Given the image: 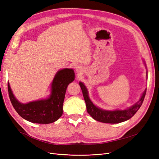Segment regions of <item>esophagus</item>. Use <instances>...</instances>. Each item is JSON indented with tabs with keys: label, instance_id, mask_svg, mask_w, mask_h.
<instances>
[{
	"label": "esophagus",
	"instance_id": "1",
	"mask_svg": "<svg viewBox=\"0 0 159 159\" xmlns=\"http://www.w3.org/2000/svg\"><path fill=\"white\" fill-rule=\"evenodd\" d=\"M75 71L78 74H80L84 71V68L81 65H77L75 67Z\"/></svg>",
	"mask_w": 159,
	"mask_h": 159
}]
</instances>
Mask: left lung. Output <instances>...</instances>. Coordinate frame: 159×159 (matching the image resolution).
I'll return each instance as SVG.
<instances>
[{
  "instance_id": "obj_1",
  "label": "left lung",
  "mask_w": 159,
  "mask_h": 159,
  "mask_svg": "<svg viewBox=\"0 0 159 159\" xmlns=\"http://www.w3.org/2000/svg\"><path fill=\"white\" fill-rule=\"evenodd\" d=\"M145 65V68L146 65L145 61L143 60ZM146 79L148 80V71L146 72ZM80 85L81 87L82 93H83L84 98L86 104L87 111L88 113L96 120L99 122L105 123H111L116 124L124 122L130 119L141 107L146 93V89L143 92L142 96L139 100L133 104L130 107L125 110H107L94 105V103L89 96V92L86 86L82 82H80Z\"/></svg>"
}]
</instances>
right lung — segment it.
<instances>
[{"label": "right lung", "mask_w": 159, "mask_h": 159, "mask_svg": "<svg viewBox=\"0 0 159 159\" xmlns=\"http://www.w3.org/2000/svg\"><path fill=\"white\" fill-rule=\"evenodd\" d=\"M74 79L75 73L72 68L59 70L53 80L48 97L26 104L17 100L8 82V89L11 103L19 115L29 122L39 124L53 123L62 116L67 87Z\"/></svg>", "instance_id": "obj_1"}]
</instances>
